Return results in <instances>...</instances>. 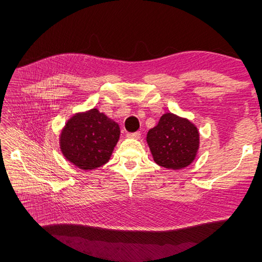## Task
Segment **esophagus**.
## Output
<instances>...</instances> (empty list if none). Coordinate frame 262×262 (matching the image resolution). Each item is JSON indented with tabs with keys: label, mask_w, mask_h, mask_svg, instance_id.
<instances>
[{
	"label": "esophagus",
	"mask_w": 262,
	"mask_h": 262,
	"mask_svg": "<svg viewBox=\"0 0 262 262\" xmlns=\"http://www.w3.org/2000/svg\"><path fill=\"white\" fill-rule=\"evenodd\" d=\"M127 137L129 138H140L141 137V133L140 132H135V133H128Z\"/></svg>",
	"instance_id": "34e87169"
}]
</instances>
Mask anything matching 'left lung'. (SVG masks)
Wrapping results in <instances>:
<instances>
[{
    "instance_id": "8db88e82",
    "label": "left lung",
    "mask_w": 262,
    "mask_h": 262,
    "mask_svg": "<svg viewBox=\"0 0 262 262\" xmlns=\"http://www.w3.org/2000/svg\"><path fill=\"white\" fill-rule=\"evenodd\" d=\"M155 163L166 169H182L196 158L199 133L190 121L173 114H164L146 137Z\"/></svg>"
}]
</instances>
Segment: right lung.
<instances>
[{
  "label": "right lung",
  "mask_w": 262,
  "mask_h": 262,
  "mask_svg": "<svg viewBox=\"0 0 262 262\" xmlns=\"http://www.w3.org/2000/svg\"><path fill=\"white\" fill-rule=\"evenodd\" d=\"M119 135L118 124L94 108L66 122L60 134V149L77 168L93 170L108 162Z\"/></svg>",
  "instance_id": "right-lung-1"
}]
</instances>
